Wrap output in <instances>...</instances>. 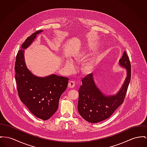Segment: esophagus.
I'll use <instances>...</instances> for the list:
<instances>
[{
    "label": "esophagus",
    "instance_id": "1",
    "mask_svg": "<svg viewBox=\"0 0 147 147\" xmlns=\"http://www.w3.org/2000/svg\"><path fill=\"white\" fill-rule=\"evenodd\" d=\"M75 86V82L74 81H70L69 82L68 86L69 88H74Z\"/></svg>",
    "mask_w": 147,
    "mask_h": 147
}]
</instances>
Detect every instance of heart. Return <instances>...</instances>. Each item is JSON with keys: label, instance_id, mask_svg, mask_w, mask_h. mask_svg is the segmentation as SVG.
Instances as JSON below:
<instances>
[{"label": "heart", "instance_id": "1", "mask_svg": "<svg viewBox=\"0 0 147 147\" xmlns=\"http://www.w3.org/2000/svg\"><path fill=\"white\" fill-rule=\"evenodd\" d=\"M85 51H83L81 53H80L78 55V56L74 57L72 59V61H75V60H78L80 59H83L85 57ZM95 66V62L92 60V59H90L88 60L86 62H85L82 65V69H83L86 72H90L91 71H92L93 70V69H94ZM66 66L69 69H71L72 68V65L71 64V63L67 61L66 62Z\"/></svg>", "mask_w": 147, "mask_h": 147}]
</instances>
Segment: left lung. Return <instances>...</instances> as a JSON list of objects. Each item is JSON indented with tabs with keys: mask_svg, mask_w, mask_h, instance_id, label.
Masks as SVG:
<instances>
[{
	"mask_svg": "<svg viewBox=\"0 0 147 147\" xmlns=\"http://www.w3.org/2000/svg\"><path fill=\"white\" fill-rule=\"evenodd\" d=\"M119 64L127 69V76L120 90L115 95L106 96L97 88L92 74L82 80L78 90V113L89 123H96L110 117L124 102L131 78V64L124 51Z\"/></svg>",
	"mask_w": 147,
	"mask_h": 147,
	"instance_id": "left-lung-1",
	"label": "left lung"
}]
</instances>
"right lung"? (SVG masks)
<instances>
[{
	"mask_svg": "<svg viewBox=\"0 0 147 147\" xmlns=\"http://www.w3.org/2000/svg\"><path fill=\"white\" fill-rule=\"evenodd\" d=\"M42 31L33 33L22 44V49L18 51L16 56L14 69L20 100L34 116L46 120L57 111L59 98L67 88L69 78L54 74L46 78H38L27 68L23 49H27Z\"/></svg>",
	"mask_w": 147,
	"mask_h": 147,
	"instance_id": "add662e5",
	"label": "right lung"
}]
</instances>
